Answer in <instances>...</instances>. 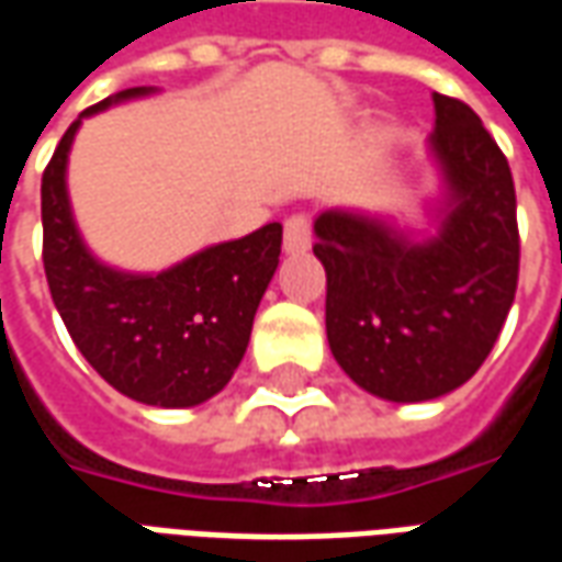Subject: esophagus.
I'll use <instances>...</instances> for the list:
<instances>
[{"label": "esophagus", "mask_w": 562, "mask_h": 562, "mask_svg": "<svg viewBox=\"0 0 562 562\" xmlns=\"http://www.w3.org/2000/svg\"><path fill=\"white\" fill-rule=\"evenodd\" d=\"M313 244V232H310V220L306 216H289L285 220V232H282V246H285V252H306Z\"/></svg>", "instance_id": "34e87169"}]
</instances>
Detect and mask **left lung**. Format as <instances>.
Here are the masks:
<instances>
[{"label":"left lung","instance_id":"1","mask_svg":"<svg viewBox=\"0 0 562 562\" xmlns=\"http://www.w3.org/2000/svg\"><path fill=\"white\" fill-rule=\"evenodd\" d=\"M430 234L355 207L322 210L325 328L342 373L391 403L460 389L494 349L518 289L515 183L470 104L434 92Z\"/></svg>","mask_w":562,"mask_h":562}]
</instances>
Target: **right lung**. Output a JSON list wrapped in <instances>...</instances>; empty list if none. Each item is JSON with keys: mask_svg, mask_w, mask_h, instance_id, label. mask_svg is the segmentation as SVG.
Masks as SVG:
<instances>
[{"mask_svg": "<svg viewBox=\"0 0 562 562\" xmlns=\"http://www.w3.org/2000/svg\"><path fill=\"white\" fill-rule=\"evenodd\" d=\"M156 92L108 95L68 126L42 177L44 273L71 340L92 370L132 401L186 409L210 401L244 361L252 318L280 265L282 225L198 249L159 273L104 265L83 240L68 198V153L80 123Z\"/></svg>", "mask_w": 562, "mask_h": 562, "instance_id": "add662e5", "label": "right lung"}]
</instances>
